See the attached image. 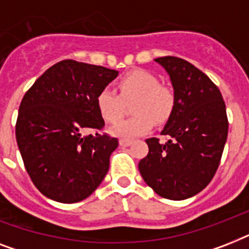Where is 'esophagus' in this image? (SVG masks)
<instances>
[{
	"mask_svg": "<svg viewBox=\"0 0 249 249\" xmlns=\"http://www.w3.org/2000/svg\"><path fill=\"white\" fill-rule=\"evenodd\" d=\"M119 143H120V146L128 147V146H130V144H132V141H130V140H120V141H119Z\"/></svg>",
	"mask_w": 249,
	"mask_h": 249,
	"instance_id": "obj_1",
	"label": "esophagus"
}]
</instances>
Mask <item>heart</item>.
I'll list each match as a JSON object with an SVG mask.
<instances>
[{
    "instance_id": "obj_1",
    "label": "heart",
    "mask_w": 249,
    "mask_h": 249,
    "mask_svg": "<svg viewBox=\"0 0 249 249\" xmlns=\"http://www.w3.org/2000/svg\"><path fill=\"white\" fill-rule=\"evenodd\" d=\"M121 97H137L132 106L134 116L117 121L109 128L111 134L129 140L142 136L152 128V123L164 124L173 113L176 99L168 88L160 85L159 79L151 72L134 70L119 80ZM109 86H105L97 95V108L107 123L116 121L121 115L123 101Z\"/></svg>"
}]
</instances>
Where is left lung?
I'll list each match as a JSON object with an SVG mask.
<instances>
[{
    "label": "left lung",
    "mask_w": 249,
    "mask_h": 249,
    "mask_svg": "<svg viewBox=\"0 0 249 249\" xmlns=\"http://www.w3.org/2000/svg\"><path fill=\"white\" fill-rule=\"evenodd\" d=\"M169 76L176 99L173 113L160 134L165 143L148 138V154L138 169L160 196L183 200L212 181L228 140L226 106L212 80L187 60L156 58Z\"/></svg>",
    "instance_id": "left-lung-1"
}]
</instances>
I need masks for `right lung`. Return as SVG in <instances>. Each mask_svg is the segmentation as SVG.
I'll list each match as a JSON object with an SVG mask.
<instances>
[{
	"mask_svg": "<svg viewBox=\"0 0 249 249\" xmlns=\"http://www.w3.org/2000/svg\"><path fill=\"white\" fill-rule=\"evenodd\" d=\"M116 70L62 60L46 70L21 99L15 136L25 169L41 194L59 203L84 200L108 172L119 146L107 134L97 95Z\"/></svg>",
	"mask_w": 249,
	"mask_h": 249,
	"instance_id": "right-lung-1",
	"label": "right lung"
}]
</instances>
